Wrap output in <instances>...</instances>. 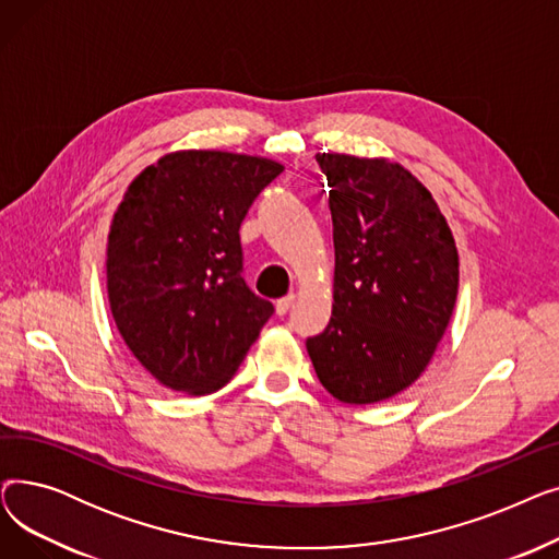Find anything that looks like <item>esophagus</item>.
Wrapping results in <instances>:
<instances>
[{"label": "esophagus", "instance_id": "obj_1", "mask_svg": "<svg viewBox=\"0 0 559 559\" xmlns=\"http://www.w3.org/2000/svg\"><path fill=\"white\" fill-rule=\"evenodd\" d=\"M295 301H297V297H295V295H287V297L278 299V301H276V312H278V314H285Z\"/></svg>", "mask_w": 559, "mask_h": 559}]
</instances>
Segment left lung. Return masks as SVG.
I'll use <instances>...</instances> for the list:
<instances>
[{"mask_svg": "<svg viewBox=\"0 0 559 559\" xmlns=\"http://www.w3.org/2000/svg\"><path fill=\"white\" fill-rule=\"evenodd\" d=\"M329 181L333 317L306 348L337 401L367 405L409 388L451 321L460 260L426 186L388 158L317 154Z\"/></svg>", "mask_w": 559, "mask_h": 559, "instance_id": "8db88e82", "label": "left lung"}]
</instances>
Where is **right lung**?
<instances>
[{
	"instance_id": "1",
	"label": "right lung",
	"mask_w": 559,
	"mask_h": 559,
	"mask_svg": "<svg viewBox=\"0 0 559 559\" xmlns=\"http://www.w3.org/2000/svg\"><path fill=\"white\" fill-rule=\"evenodd\" d=\"M283 171L215 150L165 154L131 181L110 222L106 285L115 326L160 385L222 390L274 306L242 278L240 224Z\"/></svg>"
}]
</instances>
